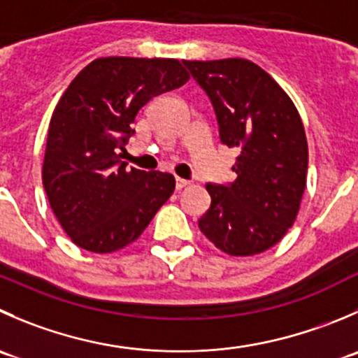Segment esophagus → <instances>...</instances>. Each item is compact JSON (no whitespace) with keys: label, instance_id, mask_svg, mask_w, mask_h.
Wrapping results in <instances>:
<instances>
[{"label":"esophagus","instance_id":"1","mask_svg":"<svg viewBox=\"0 0 358 358\" xmlns=\"http://www.w3.org/2000/svg\"><path fill=\"white\" fill-rule=\"evenodd\" d=\"M189 185H190V182H189V180H183V178H176V189H178V190L185 189V187H189Z\"/></svg>","mask_w":358,"mask_h":358}]
</instances>
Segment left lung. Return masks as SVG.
I'll return each instance as SVG.
<instances>
[{"instance_id": "8db88e82", "label": "left lung", "mask_w": 358, "mask_h": 358, "mask_svg": "<svg viewBox=\"0 0 358 358\" xmlns=\"http://www.w3.org/2000/svg\"><path fill=\"white\" fill-rule=\"evenodd\" d=\"M213 105L220 141L238 148L227 185L206 183L210 210L199 229L234 257L275 246L299 211L306 189L308 141L292 99L246 59L183 61Z\"/></svg>"}]
</instances>
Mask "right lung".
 Wrapping results in <instances>:
<instances>
[{
	"mask_svg": "<svg viewBox=\"0 0 358 358\" xmlns=\"http://www.w3.org/2000/svg\"><path fill=\"white\" fill-rule=\"evenodd\" d=\"M187 80L176 59L101 57L69 83L52 113L41 178L76 246L94 253L124 248L169 199L175 176L126 168L122 152L136 113Z\"/></svg>",
	"mask_w": 358,
	"mask_h": 358,
	"instance_id": "1",
	"label": "right lung"
}]
</instances>
